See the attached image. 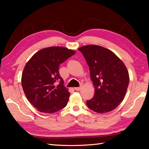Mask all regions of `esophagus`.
I'll use <instances>...</instances> for the list:
<instances>
[{"label":"esophagus","mask_w":149,"mask_h":149,"mask_svg":"<svg viewBox=\"0 0 149 149\" xmlns=\"http://www.w3.org/2000/svg\"><path fill=\"white\" fill-rule=\"evenodd\" d=\"M81 87H75L74 88V89L75 91H79V90H81Z\"/></svg>","instance_id":"obj_1"}]
</instances>
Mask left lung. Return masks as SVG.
<instances>
[{"instance_id":"left-lung-1","label":"left lung","mask_w":149,"mask_h":149,"mask_svg":"<svg viewBox=\"0 0 149 149\" xmlns=\"http://www.w3.org/2000/svg\"><path fill=\"white\" fill-rule=\"evenodd\" d=\"M78 50L86 60L95 86V95L87 101V107L97 113L111 112L123 101L126 95L130 81L127 68L107 48L90 45Z\"/></svg>"}]
</instances>
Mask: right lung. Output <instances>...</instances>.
Returning <instances> with one entry per match:
<instances>
[{"instance_id": "add662e5", "label": "right lung", "mask_w": 149, "mask_h": 149, "mask_svg": "<svg viewBox=\"0 0 149 149\" xmlns=\"http://www.w3.org/2000/svg\"><path fill=\"white\" fill-rule=\"evenodd\" d=\"M75 53L63 47L37 51L27 62L22 75L25 95L41 112L51 114L66 106L70 93L59 74L60 64Z\"/></svg>"}]
</instances>
